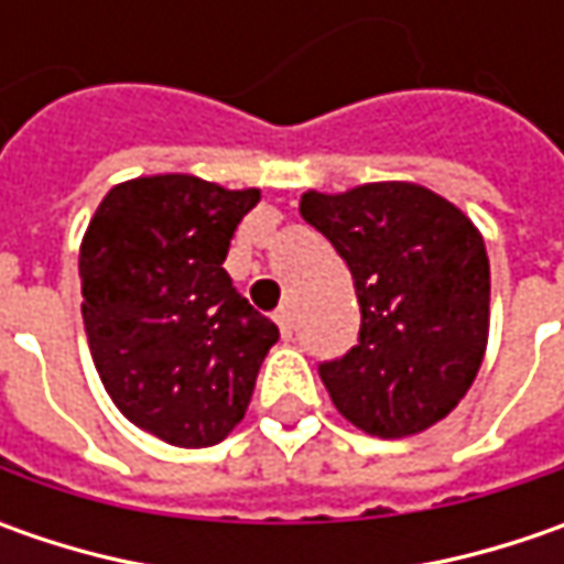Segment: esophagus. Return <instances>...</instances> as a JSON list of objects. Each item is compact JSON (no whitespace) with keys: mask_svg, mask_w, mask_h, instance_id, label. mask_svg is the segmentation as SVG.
<instances>
[{"mask_svg":"<svg viewBox=\"0 0 564 564\" xmlns=\"http://www.w3.org/2000/svg\"><path fill=\"white\" fill-rule=\"evenodd\" d=\"M275 323H279V333H282V338H292V333H294L292 307H279V311H275Z\"/></svg>","mask_w":564,"mask_h":564,"instance_id":"34e87169","label":"esophagus"}]
</instances>
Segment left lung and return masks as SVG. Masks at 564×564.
I'll list each match as a JSON object with an SVG mask.
<instances>
[{
  "label": "left lung",
  "instance_id": "obj_1",
  "mask_svg": "<svg viewBox=\"0 0 564 564\" xmlns=\"http://www.w3.org/2000/svg\"><path fill=\"white\" fill-rule=\"evenodd\" d=\"M301 216L333 241L358 292V345L319 364L338 414L379 440L443 421L487 355L484 235L458 206L411 182L307 191Z\"/></svg>",
  "mask_w": 564,
  "mask_h": 564
}]
</instances>
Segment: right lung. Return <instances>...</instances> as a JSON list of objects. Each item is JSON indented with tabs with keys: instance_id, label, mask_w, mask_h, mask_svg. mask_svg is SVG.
Wrapping results in <instances>:
<instances>
[{
	"instance_id": "1",
	"label": "right lung",
	"mask_w": 564,
	"mask_h": 564,
	"mask_svg": "<svg viewBox=\"0 0 564 564\" xmlns=\"http://www.w3.org/2000/svg\"><path fill=\"white\" fill-rule=\"evenodd\" d=\"M257 204V187L143 175L112 187L84 231L80 314L97 373L121 414L169 445L223 443L279 341L223 270Z\"/></svg>"
}]
</instances>
